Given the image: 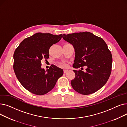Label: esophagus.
<instances>
[{"label":"esophagus","mask_w":127,"mask_h":127,"mask_svg":"<svg viewBox=\"0 0 127 127\" xmlns=\"http://www.w3.org/2000/svg\"><path fill=\"white\" fill-rule=\"evenodd\" d=\"M67 71H68V70H66V69L64 70V74H65V73L67 72Z\"/></svg>","instance_id":"obj_1"}]
</instances>
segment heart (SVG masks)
I'll use <instances>...</instances> for the list:
<instances>
[{
  "mask_svg": "<svg viewBox=\"0 0 127 127\" xmlns=\"http://www.w3.org/2000/svg\"><path fill=\"white\" fill-rule=\"evenodd\" d=\"M61 66H62V67H66V66H67V65L65 64H62L61 65Z\"/></svg>",
  "mask_w": 127,
  "mask_h": 127,
  "instance_id": "obj_1",
  "label": "heart"
}]
</instances>
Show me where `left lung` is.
<instances>
[{"instance_id":"1","label":"left lung","mask_w":127,"mask_h":127,"mask_svg":"<svg viewBox=\"0 0 127 127\" xmlns=\"http://www.w3.org/2000/svg\"><path fill=\"white\" fill-rule=\"evenodd\" d=\"M62 37L74 47L73 67H87L85 72L74 70L76 77L71 81L73 89L86 95L100 89L108 80L112 64L111 52L104 40L87 31L63 34Z\"/></svg>"}]
</instances>
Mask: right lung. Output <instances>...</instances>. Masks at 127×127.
Listing matches in <instances>:
<instances>
[{
	"label": "right lung",
	"mask_w": 127,
	"mask_h": 127,
	"mask_svg": "<svg viewBox=\"0 0 127 127\" xmlns=\"http://www.w3.org/2000/svg\"><path fill=\"white\" fill-rule=\"evenodd\" d=\"M62 38V34L37 33L24 39L15 49L14 69L19 82L27 90L37 95L50 91L58 79L63 75V70L54 65L45 70L41 61L49 58V50Z\"/></svg>",
	"instance_id": "1"
}]
</instances>
